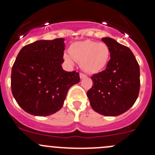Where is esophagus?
Segmentation results:
<instances>
[{
	"label": "esophagus",
	"instance_id": "obj_1",
	"mask_svg": "<svg viewBox=\"0 0 155 155\" xmlns=\"http://www.w3.org/2000/svg\"><path fill=\"white\" fill-rule=\"evenodd\" d=\"M79 76H80V79H84V78L87 77L86 75L84 74V73H80V74H79Z\"/></svg>",
	"mask_w": 155,
	"mask_h": 155
}]
</instances>
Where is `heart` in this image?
Returning <instances> with one entry per match:
<instances>
[{
	"label": "heart",
	"instance_id": "b5f03b06",
	"mask_svg": "<svg viewBox=\"0 0 155 155\" xmlns=\"http://www.w3.org/2000/svg\"><path fill=\"white\" fill-rule=\"evenodd\" d=\"M69 54H64L65 62L70 66L74 64V61L79 62L82 70L88 73H97L104 70L110 58V50L106 43L88 40L73 43Z\"/></svg>",
	"mask_w": 155,
	"mask_h": 155
}]
</instances>
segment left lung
<instances>
[{
	"instance_id": "1",
	"label": "left lung",
	"mask_w": 155,
	"mask_h": 155,
	"mask_svg": "<svg viewBox=\"0 0 155 155\" xmlns=\"http://www.w3.org/2000/svg\"><path fill=\"white\" fill-rule=\"evenodd\" d=\"M102 41L109 46L110 60L105 70L93 75L87 92L91 107L105 116H118L127 111L140 92V66L129 48L110 37Z\"/></svg>"
}]
</instances>
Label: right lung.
<instances>
[{"mask_svg": "<svg viewBox=\"0 0 155 155\" xmlns=\"http://www.w3.org/2000/svg\"><path fill=\"white\" fill-rule=\"evenodd\" d=\"M64 39L37 40L24 46L11 73V89L17 104L35 116H47L63 107L70 87L80 81L76 71L62 68Z\"/></svg>", "mask_w": 155, "mask_h": 155, "instance_id": "1", "label": "right lung"}]
</instances>
